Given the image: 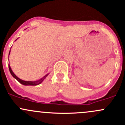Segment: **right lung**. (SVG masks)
<instances>
[{
  "label": "right lung",
  "instance_id": "right-lung-1",
  "mask_svg": "<svg viewBox=\"0 0 125 125\" xmlns=\"http://www.w3.org/2000/svg\"><path fill=\"white\" fill-rule=\"evenodd\" d=\"M16 40H17V39H16ZM10 52H9V55H10ZM8 66H9V70H10V73H11V75H12V76L13 77L14 79H16L19 82H20L21 84H22V85H25V86H30H30H36V85H38L43 81L44 79H45L49 74V73H48L47 74L44 75L42 78H41V79H39L38 80H36V81H25V80H22V79H19V78L18 77H17V75L13 73V71H12V70H11V66H10V65H8Z\"/></svg>",
  "mask_w": 125,
  "mask_h": 125
}]
</instances>
